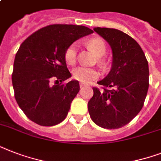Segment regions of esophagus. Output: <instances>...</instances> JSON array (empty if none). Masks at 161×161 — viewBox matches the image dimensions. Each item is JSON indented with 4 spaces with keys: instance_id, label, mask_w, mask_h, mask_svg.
Instances as JSON below:
<instances>
[{
    "instance_id": "obj_1",
    "label": "esophagus",
    "mask_w": 161,
    "mask_h": 161,
    "mask_svg": "<svg viewBox=\"0 0 161 161\" xmlns=\"http://www.w3.org/2000/svg\"><path fill=\"white\" fill-rule=\"evenodd\" d=\"M79 86H80V88H84V87H86L85 84H84V83H80Z\"/></svg>"
}]
</instances>
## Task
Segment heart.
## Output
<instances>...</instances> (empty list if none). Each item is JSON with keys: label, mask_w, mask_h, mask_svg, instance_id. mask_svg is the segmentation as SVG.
I'll list each match as a JSON object with an SVG mask.
<instances>
[{"label": "heart", "mask_w": 161, "mask_h": 161, "mask_svg": "<svg viewBox=\"0 0 161 161\" xmlns=\"http://www.w3.org/2000/svg\"><path fill=\"white\" fill-rule=\"evenodd\" d=\"M87 46L95 53L98 58L103 57L106 53V45L103 39L94 37L88 40ZM78 55V45L76 43L71 44L68 46L64 53V59L68 65H74L77 62ZM73 77L74 79L84 83H88L95 80L99 77V72L95 68H87V67H78L73 72Z\"/></svg>", "instance_id": "b5f03b06"}]
</instances>
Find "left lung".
Returning <instances> with one entry per match:
<instances>
[{"label": "left lung", "mask_w": 161, "mask_h": 161, "mask_svg": "<svg viewBox=\"0 0 161 161\" xmlns=\"http://www.w3.org/2000/svg\"><path fill=\"white\" fill-rule=\"evenodd\" d=\"M113 52L112 68L93 87L88 103L96 125L114 130L128 125L142 108L149 88V65L142 48L128 34L114 28L95 27Z\"/></svg>", "instance_id": "left-lung-1"}]
</instances>
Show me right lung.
<instances>
[{
  "mask_svg": "<svg viewBox=\"0 0 161 161\" xmlns=\"http://www.w3.org/2000/svg\"><path fill=\"white\" fill-rule=\"evenodd\" d=\"M93 32L83 26L53 24L21 43L11 79L16 103L29 119L42 126H53L65 119L79 92V83H63L72 77L64 53L73 42ZM53 80L56 81L54 85Z\"/></svg>",
  "mask_w": 161,
  "mask_h": 161,
  "instance_id": "right-lung-1",
  "label": "right lung"
}]
</instances>
